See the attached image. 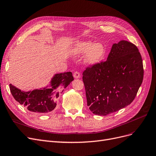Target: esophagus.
Returning <instances> with one entry per match:
<instances>
[{"label": "esophagus", "mask_w": 156, "mask_h": 156, "mask_svg": "<svg viewBox=\"0 0 156 156\" xmlns=\"http://www.w3.org/2000/svg\"><path fill=\"white\" fill-rule=\"evenodd\" d=\"M73 76L74 78H79L80 77V74L78 71H75L73 73Z\"/></svg>", "instance_id": "obj_1"}]
</instances>
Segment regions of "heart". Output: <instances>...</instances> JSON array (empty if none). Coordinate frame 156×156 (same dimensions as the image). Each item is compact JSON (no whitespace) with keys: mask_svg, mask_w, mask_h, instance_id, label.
<instances>
[{"mask_svg":"<svg viewBox=\"0 0 156 156\" xmlns=\"http://www.w3.org/2000/svg\"><path fill=\"white\" fill-rule=\"evenodd\" d=\"M105 51V47L103 44H94L90 41L78 42L72 49L73 53L76 55H82L87 52L84 62L89 66H93L98 63L104 57Z\"/></svg>","mask_w":156,"mask_h":156,"instance_id":"b5f03b06","label":"heart"}]
</instances>
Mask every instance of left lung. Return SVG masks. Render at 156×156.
I'll list each match as a JSON object with an SVG mask.
<instances>
[{
	"label": "left lung",
	"instance_id": "8db88e82",
	"mask_svg": "<svg viewBox=\"0 0 156 156\" xmlns=\"http://www.w3.org/2000/svg\"><path fill=\"white\" fill-rule=\"evenodd\" d=\"M143 74L142 58L136 46L125 40L113 44L107 60L86 67L83 73L90 111L106 116L130 105Z\"/></svg>",
	"mask_w": 156,
	"mask_h": 156
}]
</instances>
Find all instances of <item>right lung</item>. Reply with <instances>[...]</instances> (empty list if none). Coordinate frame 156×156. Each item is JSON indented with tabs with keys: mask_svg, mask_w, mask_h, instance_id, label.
I'll list each match as a JSON object with an SVG mask.
<instances>
[{
	"mask_svg": "<svg viewBox=\"0 0 156 156\" xmlns=\"http://www.w3.org/2000/svg\"><path fill=\"white\" fill-rule=\"evenodd\" d=\"M74 80L71 72L55 74L51 81V87L24 92L9 84L11 94L15 100L23 105L28 111L40 114L53 112L63 89Z\"/></svg>",
	"mask_w": 156,
	"mask_h": 156,
	"instance_id": "right-lung-1",
	"label": "right lung"
}]
</instances>
